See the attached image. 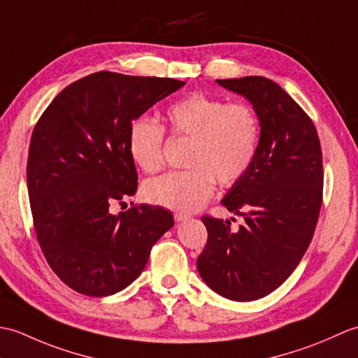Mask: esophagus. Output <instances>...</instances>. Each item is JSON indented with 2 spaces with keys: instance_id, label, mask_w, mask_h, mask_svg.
I'll return each instance as SVG.
<instances>
[{
  "instance_id": "obj_1",
  "label": "esophagus",
  "mask_w": 358,
  "mask_h": 358,
  "mask_svg": "<svg viewBox=\"0 0 358 358\" xmlns=\"http://www.w3.org/2000/svg\"><path fill=\"white\" fill-rule=\"evenodd\" d=\"M173 218H175V222L180 223V222H185V220H187L189 215L187 214H181V212H177V214H173Z\"/></svg>"
}]
</instances>
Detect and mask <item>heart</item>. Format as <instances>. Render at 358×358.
<instances>
[{
	"instance_id": "heart-1",
	"label": "heart",
	"mask_w": 358,
	"mask_h": 358,
	"mask_svg": "<svg viewBox=\"0 0 358 358\" xmlns=\"http://www.w3.org/2000/svg\"><path fill=\"white\" fill-rule=\"evenodd\" d=\"M172 135L191 140L187 171L167 172L144 185L146 199L172 210L194 212L214 194L215 180L231 186L252 166L260 144V118L245 103L227 104L201 92L187 95L166 109ZM164 131L148 117L134 118L127 127V150L144 172L163 166Z\"/></svg>"
}]
</instances>
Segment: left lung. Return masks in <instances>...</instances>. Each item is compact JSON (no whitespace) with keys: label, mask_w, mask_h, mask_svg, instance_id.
I'll list each match as a JSON object with an SVG mask.
<instances>
[{"label":"left lung","mask_w":358,"mask_h":358,"mask_svg":"<svg viewBox=\"0 0 358 358\" xmlns=\"http://www.w3.org/2000/svg\"><path fill=\"white\" fill-rule=\"evenodd\" d=\"M217 83L252 104L262 134L252 166L222 200L245 223L232 231L229 220L203 217L208 243L196 269L218 295L252 301L285 283L313 240L322 208V148L313 121L277 83Z\"/></svg>","instance_id":"left-lung-1"}]
</instances>
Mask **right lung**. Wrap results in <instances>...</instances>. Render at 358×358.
Listing matches in <instances>:
<instances>
[{"label": "right lung", "mask_w": 358, "mask_h": 358, "mask_svg": "<svg viewBox=\"0 0 358 358\" xmlns=\"http://www.w3.org/2000/svg\"><path fill=\"white\" fill-rule=\"evenodd\" d=\"M185 81L96 72L63 89L30 138L27 191L38 243L73 291L108 296L138 278L152 246L173 226L141 204L112 214L138 187L127 127Z\"/></svg>", "instance_id": "1"}]
</instances>
